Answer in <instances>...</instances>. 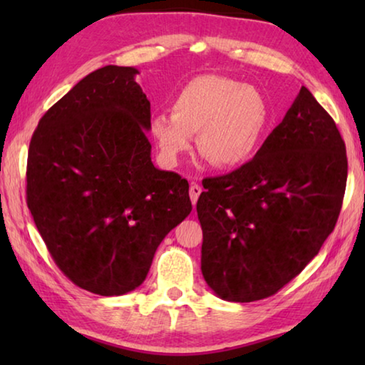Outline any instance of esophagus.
<instances>
[{
    "mask_svg": "<svg viewBox=\"0 0 365 365\" xmlns=\"http://www.w3.org/2000/svg\"><path fill=\"white\" fill-rule=\"evenodd\" d=\"M201 191H202V188L200 187V185L191 183V187H190V200H191V202H193L195 206H196V202H197V197H200V195H201Z\"/></svg>",
    "mask_w": 365,
    "mask_h": 365,
    "instance_id": "1",
    "label": "esophagus"
}]
</instances>
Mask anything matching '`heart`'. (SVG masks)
<instances>
[{"instance_id": "b5f03b06", "label": "heart", "mask_w": 365, "mask_h": 365, "mask_svg": "<svg viewBox=\"0 0 365 365\" xmlns=\"http://www.w3.org/2000/svg\"><path fill=\"white\" fill-rule=\"evenodd\" d=\"M270 123L267 98L256 86L215 73L185 82L170 114L151 119L150 133L165 165L174 168L193 146L214 168L237 169L255 158Z\"/></svg>"}]
</instances>
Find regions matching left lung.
Returning <instances> with one entry per match:
<instances>
[{"label": "left lung", "mask_w": 365, "mask_h": 365, "mask_svg": "<svg viewBox=\"0 0 365 365\" xmlns=\"http://www.w3.org/2000/svg\"><path fill=\"white\" fill-rule=\"evenodd\" d=\"M346 178L341 135L301 86L250 163L202 180L196 211L209 288L225 301L251 302L285 287L335 228Z\"/></svg>", "instance_id": "1"}]
</instances>
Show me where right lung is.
Listing matches in <instances>:
<instances>
[{
    "label": "right lung",
    "instance_id": "right-lung-1",
    "mask_svg": "<svg viewBox=\"0 0 365 365\" xmlns=\"http://www.w3.org/2000/svg\"><path fill=\"white\" fill-rule=\"evenodd\" d=\"M135 67L91 72L48 109L27 159V205L58 267L77 287L120 296L191 212L188 182L151 160V109Z\"/></svg>",
    "mask_w": 365,
    "mask_h": 365
}]
</instances>
